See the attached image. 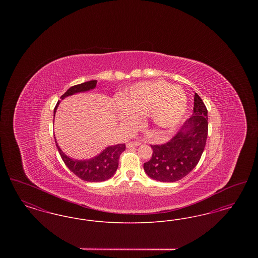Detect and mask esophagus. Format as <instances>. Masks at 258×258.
<instances>
[{"label":"esophagus","instance_id":"esophagus-1","mask_svg":"<svg viewBox=\"0 0 258 258\" xmlns=\"http://www.w3.org/2000/svg\"><path fill=\"white\" fill-rule=\"evenodd\" d=\"M141 143L140 142H137V141H132V142H128L127 144H126V147L127 148H133V147H137V146H139Z\"/></svg>","mask_w":258,"mask_h":258}]
</instances>
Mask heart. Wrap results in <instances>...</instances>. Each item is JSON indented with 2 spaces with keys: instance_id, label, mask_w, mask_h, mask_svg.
<instances>
[{
  "instance_id": "obj_1",
  "label": "heart",
  "mask_w": 258,
  "mask_h": 258,
  "mask_svg": "<svg viewBox=\"0 0 258 258\" xmlns=\"http://www.w3.org/2000/svg\"><path fill=\"white\" fill-rule=\"evenodd\" d=\"M120 119L134 125L135 115L150 116L151 124L160 134L173 131L187 111L188 99L184 90L164 81H150L135 84L122 98Z\"/></svg>"
}]
</instances>
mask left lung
<instances>
[{"mask_svg": "<svg viewBox=\"0 0 258 258\" xmlns=\"http://www.w3.org/2000/svg\"><path fill=\"white\" fill-rule=\"evenodd\" d=\"M207 108L196 93L194 113L171 139L161 145H151L153 155L144 170L153 180L176 182L191 171L200 160L208 135Z\"/></svg>", "mask_w": 258, "mask_h": 258, "instance_id": "1", "label": "left lung"}]
</instances>
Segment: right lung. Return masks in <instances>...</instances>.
I'll return each instance as SVG.
<instances>
[{
	"label": "right lung",
	"instance_id": "add662e5",
	"mask_svg": "<svg viewBox=\"0 0 258 258\" xmlns=\"http://www.w3.org/2000/svg\"><path fill=\"white\" fill-rule=\"evenodd\" d=\"M97 80H91L84 83L74 85L71 87L62 96L61 99H63L69 96H72L77 93L87 92L96 88ZM60 103V100L57 102L54 108V116L57 110V107ZM55 143L57 149L60 153L61 160H63L64 164L71 171L74 173L78 178L84 180L87 182H103L115 174V172L119 165V158L121 154L125 150L124 144H118L115 146H109L103 150L98 156L86 160H77L71 159L61 151L58 146V143L55 139Z\"/></svg>",
	"mask_w": 258,
	"mask_h": 258
}]
</instances>
